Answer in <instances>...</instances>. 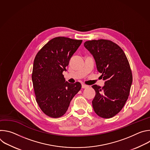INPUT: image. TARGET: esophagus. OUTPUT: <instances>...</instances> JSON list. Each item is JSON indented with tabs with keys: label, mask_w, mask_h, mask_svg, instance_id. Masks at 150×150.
<instances>
[{
	"label": "esophagus",
	"mask_w": 150,
	"mask_h": 150,
	"mask_svg": "<svg viewBox=\"0 0 150 150\" xmlns=\"http://www.w3.org/2000/svg\"><path fill=\"white\" fill-rule=\"evenodd\" d=\"M88 87H89L88 85H87L84 83H82V88H88Z\"/></svg>",
	"instance_id": "esophagus-1"
}]
</instances>
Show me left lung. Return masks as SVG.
Returning <instances> with one entry per match:
<instances>
[{
	"mask_svg": "<svg viewBox=\"0 0 150 150\" xmlns=\"http://www.w3.org/2000/svg\"><path fill=\"white\" fill-rule=\"evenodd\" d=\"M83 45L93 55L105 81L103 88L92 86L96 91L94 110L101 117H112L122 110L129 95L132 75L129 62L123 50L112 41L91 40Z\"/></svg>",
	"mask_w": 150,
	"mask_h": 150,
	"instance_id": "8db88e82",
	"label": "left lung"
}]
</instances>
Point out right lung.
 <instances>
[{"instance_id": "add662e5", "label": "right lung", "mask_w": 150, "mask_h": 150, "mask_svg": "<svg viewBox=\"0 0 150 150\" xmlns=\"http://www.w3.org/2000/svg\"><path fill=\"white\" fill-rule=\"evenodd\" d=\"M82 40L58 37L50 40L37 54L32 81L36 101L46 115L57 118L65 114L81 88L79 82L66 81L63 71Z\"/></svg>"}]
</instances>
